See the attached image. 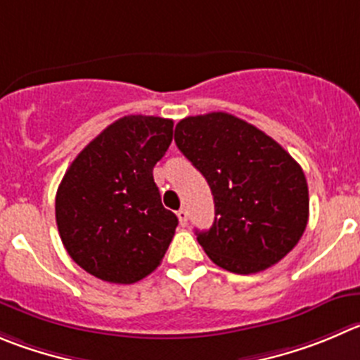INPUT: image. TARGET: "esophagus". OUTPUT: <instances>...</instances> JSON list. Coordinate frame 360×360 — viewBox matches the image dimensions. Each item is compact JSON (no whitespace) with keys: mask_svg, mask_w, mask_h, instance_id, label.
Segmentation results:
<instances>
[{"mask_svg":"<svg viewBox=\"0 0 360 360\" xmlns=\"http://www.w3.org/2000/svg\"><path fill=\"white\" fill-rule=\"evenodd\" d=\"M176 215H178V221H180V224L186 226L187 224V217H189V214H187L186 208H180V210L176 212Z\"/></svg>","mask_w":360,"mask_h":360,"instance_id":"34e87169","label":"esophagus"}]
</instances>
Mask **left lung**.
<instances>
[{"instance_id": "obj_1", "label": "left lung", "mask_w": 360, "mask_h": 360, "mask_svg": "<svg viewBox=\"0 0 360 360\" xmlns=\"http://www.w3.org/2000/svg\"><path fill=\"white\" fill-rule=\"evenodd\" d=\"M174 143L210 186L214 224L196 235L215 265L262 272L299 244L309 193L302 167L279 143L228 112L180 120Z\"/></svg>"}]
</instances>
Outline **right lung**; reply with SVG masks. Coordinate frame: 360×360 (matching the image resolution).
I'll return each instance as SVG.
<instances>
[{"instance_id": "right-lung-1", "label": "right lung", "mask_w": 360, "mask_h": 360, "mask_svg": "<svg viewBox=\"0 0 360 360\" xmlns=\"http://www.w3.org/2000/svg\"><path fill=\"white\" fill-rule=\"evenodd\" d=\"M171 139L173 120L123 116L67 169L56 193L58 231L88 274L132 285L160 265L178 219L162 207L153 166Z\"/></svg>"}]
</instances>
